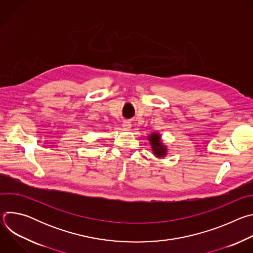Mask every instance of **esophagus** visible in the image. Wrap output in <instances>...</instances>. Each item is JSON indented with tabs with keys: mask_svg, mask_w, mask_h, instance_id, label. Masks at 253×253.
Returning a JSON list of instances; mask_svg holds the SVG:
<instances>
[{
	"mask_svg": "<svg viewBox=\"0 0 253 253\" xmlns=\"http://www.w3.org/2000/svg\"><path fill=\"white\" fill-rule=\"evenodd\" d=\"M122 126H123V129H124V130L128 131V130H130V128H131V122H130L129 120H125V121H123Z\"/></svg>",
	"mask_w": 253,
	"mask_h": 253,
	"instance_id": "esophagus-1",
	"label": "esophagus"
}]
</instances>
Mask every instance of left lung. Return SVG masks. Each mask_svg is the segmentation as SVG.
<instances>
[{
    "mask_svg": "<svg viewBox=\"0 0 253 253\" xmlns=\"http://www.w3.org/2000/svg\"><path fill=\"white\" fill-rule=\"evenodd\" d=\"M149 140L151 142L153 152L156 156L162 157L166 154V148L164 146H162V144L160 143V137L158 134H156V133L151 134Z\"/></svg>",
    "mask_w": 253,
    "mask_h": 253,
    "instance_id": "left-lung-1",
    "label": "left lung"
}]
</instances>
